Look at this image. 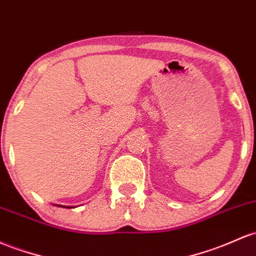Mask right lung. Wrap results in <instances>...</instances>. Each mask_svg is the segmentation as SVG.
<instances>
[{"instance_id": "1", "label": "right lung", "mask_w": 256, "mask_h": 256, "mask_svg": "<svg viewBox=\"0 0 256 256\" xmlns=\"http://www.w3.org/2000/svg\"><path fill=\"white\" fill-rule=\"evenodd\" d=\"M62 206V208H69V209H72V208H74V206Z\"/></svg>"}]
</instances>
